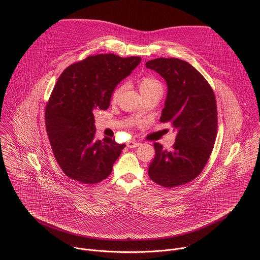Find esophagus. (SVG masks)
Returning <instances> with one entry per match:
<instances>
[{"instance_id":"34e87169","label":"esophagus","mask_w":260,"mask_h":260,"mask_svg":"<svg viewBox=\"0 0 260 260\" xmlns=\"http://www.w3.org/2000/svg\"><path fill=\"white\" fill-rule=\"evenodd\" d=\"M140 145V143H138V142H136V141H128L127 143H126V146L128 147V148H136V147H138Z\"/></svg>"}]
</instances>
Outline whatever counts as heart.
I'll list each match as a JSON object with an SVG mask.
<instances>
[{
	"label": "heart",
	"instance_id": "heart-1",
	"mask_svg": "<svg viewBox=\"0 0 260 260\" xmlns=\"http://www.w3.org/2000/svg\"><path fill=\"white\" fill-rule=\"evenodd\" d=\"M139 87H140V91L143 92V91H146V90H150V89H153V88H157V87H161L160 83L154 79V78H151V77H143L140 79L139 81ZM122 90V86L119 85L115 88V90L113 91V99H117L118 95L120 94Z\"/></svg>",
	"mask_w": 260,
	"mask_h": 260
}]
</instances>
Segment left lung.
<instances>
[{
	"label": "left lung",
	"mask_w": 260,
	"mask_h": 260,
	"mask_svg": "<svg viewBox=\"0 0 260 260\" xmlns=\"http://www.w3.org/2000/svg\"><path fill=\"white\" fill-rule=\"evenodd\" d=\"M166 80L168 93L160 121L176 132L173 149L154 143L155 157L148 169L153 182L172 188L196 179L205 168L216 140L217 105L213 89L189 62L159 57L146 62Z\"/></svg>",
	"instance_id": "1"
}]
</instances>
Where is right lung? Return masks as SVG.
<instances>
[{
    "mask_svg": "<svg viewBox=\"0 0 260 260\" xmlns=\"http://www.w3.org/2000/svg\"><path fill=\"white\" fill-rule=\"evenodd\" d=\"M141 62L140 56L98 54L68 67L59 76L45 111L47 135L62 172L94 184L112 172L124 144L95 140L94 111L107 110L117 84Z\"/></svg>",
    "mask_w": 260,
    "mask_h": 260,
    "instance_id": "obj_1",
    "label": "right lung"
}]
</instances>
